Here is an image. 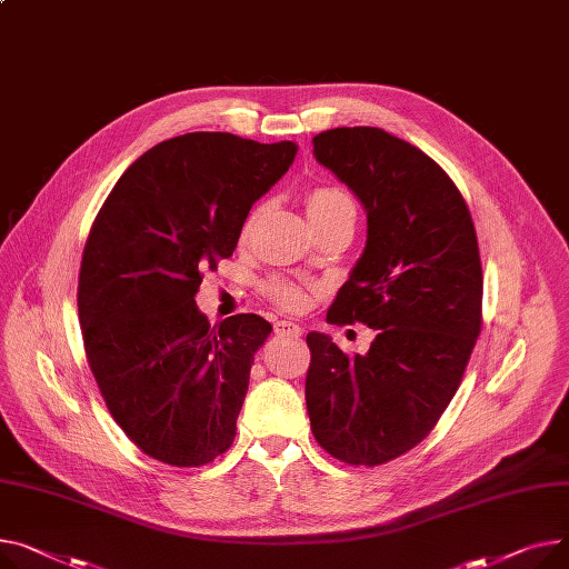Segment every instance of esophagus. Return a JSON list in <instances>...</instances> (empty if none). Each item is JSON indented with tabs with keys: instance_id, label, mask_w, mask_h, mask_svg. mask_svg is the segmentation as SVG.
Wrapping results in <instances>:
<instances>
[{
	"instance_id": "esophagus-1",
	"label": "esophagus",
	"mask_w": 569,
	"mask_h": 569,
	"mask_svg": "<svg viewBox=\"0 0 569 569\" xmlns=\"http://www.w3.org/2000/svg\"><path fill=\"white\" fill-rule=\"evenodd\" d=\"M274 333L297 338V336H301V327L297 322H290V320H279V322H274Z\"/></svg>"
}]
</instances>
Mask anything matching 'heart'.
I'll return each instance as SVG.
<instances>
[{
  "instance_id": "heart-1",
  "label": "heart",
  "mask_w": 569,
  "mask_h": 569,
  "mask_svg": "<svg viewBox=\"0 0 569 569\" xmlns=\"http://www.w3.org/2000/svg\"><path fill=\"white\" fill-rule=\"evenodd\" d=\"M343 212H355V203L350 199L348 192H343V189L338 187H316L309 192L307 197V214H309V221L311 226L320 223V221H327L336 214H343ZM253 217L247 221L244 226V233L249 231ZM270 295L274 297V301H279L281 307L286 309H297L305 305V290H301L299 286L295 283H286V281H277L270 286Z\"/></svg>"
}]
</instances>
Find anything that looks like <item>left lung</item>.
<instances>
[{
	"label": "left lung",
	"mask_w": 569,
	"mask_h": 569,
	"mask_svg": "<svg viewBox=\"0 0 569 569\" xmlns=\"http://www.w3.org/2000/svg\"><path fill=\"white\" fill-rule=\"evenodd\" d=\"M313 156L368 219L327 322H363L377 336L355 357L327 333L307 336V409L329 456L375 467L423 441L460 387L480 333L478 240L456 182L382 128L320 132Z\"/></svg>",
	"instance_id": "8db88e82"
}]
</instances>
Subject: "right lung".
Listing matches in <instances>:
<instances>
[{"mask_svg":"<svg viewBox=\"0 0 569 569\" xmlns=\"http://www.w3.org/2000/svg\"><path fill=\"white\" fill-rule=\"evenodd\" d=\"M295 156V141L187 132L134 160L93 221L78 288L84 348L113 421L150 458L201 467L236 439L272 325L240 313L210 327L194 297Z\"/></svg>","mask_w":569,"mask_h":569,"instance_id":"1","label":"right lung"}]
</instances>
